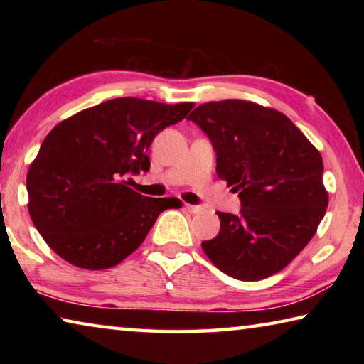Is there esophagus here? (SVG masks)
Instances as JSON below:
<instances>
[{
  "label": "esophagus",
  "instance_id": "34e87169",
  "mask_svg": "<svg viewBox=\"0 0 364 364\" xmlns=\"http://www.w3.org/2000/svg\"><path fill=\"white\" fill-rule=\"evenodd\" d=\"M186 210L189 213H199L202 210L200 205H191V204H186Z\"/></svg>",
  "mask_w": 364,
  "mask_h": 364
}]
</instances>
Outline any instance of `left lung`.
Returning a JSON list of instances; mask_svg holds the SVG:
<instances>
[{"label":"left lung","instance_id":"8db88e82","mask_svg":"<svg viewBox=\"0 0 364 364\" xmlns=\"http://www.w3.org/2000/svg\"><path fill=\"white\" fill-rule=\"evenodd\" d=\"M193 120L217 154V175L239 193L237 215L218 212L220 232L202 242L225 274L258 281L287 267L315 236L328 207L323 159L284 114L226 100Z\"/></svg>","mask_w":364,"mask_h":364}]
</instances>
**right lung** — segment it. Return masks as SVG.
Returning <instances> with one entry per match:
<instances>
[{
    "mask_svg": "<svg viewBox=\"0 0 364 364\" xmlns=\"http://www.w3.org/2000/svg\"><path fill=\"white\" fill-rule=\"evenodd\" d=\"M193 102L117 97L60 122L41 143L27 173L28 213L65 262L106 269L133 254L175 197H144L130 176L149 171L154 138L181 122Z\"/></svg>",
    "mask_w": 364,
    "mask_h": 364,
    "instance_id": "right-lung-1",
    "label": "right lung"
}]
</instances>
